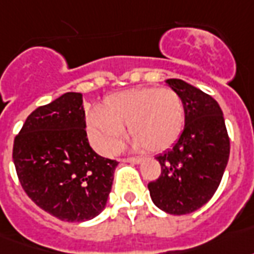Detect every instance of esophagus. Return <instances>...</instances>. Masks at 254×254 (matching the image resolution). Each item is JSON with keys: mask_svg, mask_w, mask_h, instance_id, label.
<instances>
[{"mask_svg": "<svg viewBox=\"0 0 254 254\" xmlns=\"http://www.w3.org/2000/svg\"><path fill=\"white\" fill-rule=\"evenodd\" d=\"M123 162H131V164H139L142 162V158L140 157H128V158H123Z\"/></svg>", "mask_w": 254, "mask_h": 254, "instance_id": "34e87169", "label": "esophagus"}]
</instances>
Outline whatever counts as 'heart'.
<instances>
[{"mask_svg":"<svg viewBox=\"0 0 254 254\" xmlns=\"http://www.w3.org/2000/svg\"><path fill=\"white\" fill-rule=\"evenodd\" d=\"M186 125V105L172 89H131L104 100L101 111L88 116L86 131L101 154H116L125 143L126 126L136 149L164 151L179 139Z\"/></svg>","mask_w":254,"mask_h":254,"instance_id":"1","label":"heart"}]
</instances>
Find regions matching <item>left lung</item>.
<instances>
[{
	"label": "left lung",
	"instance_id": "left-lung-1",
	"mask_svg": "<svg viewBox=\"0 0 254 254\" xmlns=\"http://www.w3.org/2000/svg\"><path fill=\"white\" fill-rule=\"evenodd\" d=\"M166 84L186 105V127L173 149L157 155L161 175L147 184L151 200L172 215L199 210L214 196L230 155L221 107L210 94L177 78Z\"/></svg>",
	"mask_w": 254,
	"mask_h": 254
}]
</instances>
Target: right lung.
<instances>
[{
    "mask_svg": "<svg viewBox=\"0 0 254 254\" xmlns=\"http://www.w3.org/2000/svg\"><path fill=\"white\" fill-rule=\"evenodd\" d=\"M82 94L68 92L29 115L13 143L28 197L61 221L85 222L104 210L118 161L89 145Z\"/></svg>",
    "mask_w": 254,
    "mask_h": 254,
    "instance_id": "obj_1",
    "label": "right lung"
}]
</instances>
